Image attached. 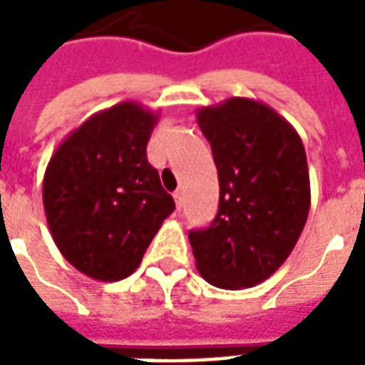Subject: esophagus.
<instances>
[{"label": "esophagus", "mask_w": 365, "mask_h": 365, "mask_svg": "<svg viewBox=\"0 0 365 365\" xmlns=\"http://www.w3.org/2000/svg\"><path fill=\"white\" fill-rule=\"evenodd\" d=\"M174 201H175V207H178V211H182V205H183V191L182 190L175 191Z\"/></svg>", "instance_id": "esophagus-1"}]
</instances>
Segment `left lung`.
Wrapping results in <instances>:
<instances>
[{
    "label": "left lung",
    "mask_w": 365,
    "mask_h": 365,
    "mask_svg": "<svg viewBox=\"0 0 365 365\" xmlns=\"http://www.w3.org/2000/svg\"><path fill=\"white\" fill-rule=\"evenodd\" d=\"M219 172V211L191 230L201 277L221 289L268 279L297 245L311 209L305 146L269 105L229 97L197 109Z\"/></svg>",
    "instance_id": "left-lung-1"
}]
</instances>
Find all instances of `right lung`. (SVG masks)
<instances>
[{
  "label": "right lung",
  "instance_id": "obj_1",
  "mask_svg": "<svg viewBox=\"0 0 365 365\" xmlns=\"http://www.w3.org/2000/svg\"><path fill=\"white\" fill-rule=\"evenodd\" d=\"M158 113L123 101L91 115L46 166L43 205L60 254L97 282L133 274L175 203L148 164Z\"/></svg>",
  "mask_w": 365,
  "mask_h": 365
}]
</instances>
